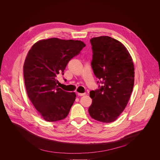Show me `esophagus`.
<instances>
[{
	"label": "esophagus",
	"instance_id": "esophagus-1",
	"mask_svg": "<svg viewBox=\"0 0 160 160\" xmlns=\"http://www.w3.org/2000/svg\"><path fill=\"white\" fill-rule=\"evenodd\" d=\"M78 95L79 96H83V95H86V93H78Z\"/></svg>",
	"mask_w": 160,
	"mask_h": 160
}]
</instances>
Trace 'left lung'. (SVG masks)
Returning a JSON list of instances; mask_svg holds the SVG:
<instances>
[{
	"label": "left lung",
	"instance_id": "1",
	"mask_svg": "<svg viewBox=\"0 0 160 160\" xmlns=\"http://www.w3.org/2000/svg\"><path fill=\"white\" fill-rule=\"evenodd\" d=\"M91 43L92 68L102 85L90 92L92 103L89 113L97 121L112 122L124 111L132 92V58L126 47L111 37L93 38Z\"/></svg>",
	"mask_w": 160,
	"mask_h": 160
}]
</instances>
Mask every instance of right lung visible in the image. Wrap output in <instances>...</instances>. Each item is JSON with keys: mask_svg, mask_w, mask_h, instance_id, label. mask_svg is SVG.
<instances>
[{"mask_svg": "<svg viewBox=\"0 0 160 160\" xmlns=\"http://www.w3.org/2000/svg\"><path fill=\"white\" fill-rule=\"evenodd\" d=\"M85 46L81 41L50 38L38 41L28 52L23 66L26 89L47 121H57L68 116L76 95L58 88L56 78L59 73L63 74L69 61Z\"/></svg>", "mask_w": 160, "mask_h": 160, "instance_id": "add662e5", "label": "right lung"}]
</instances>
